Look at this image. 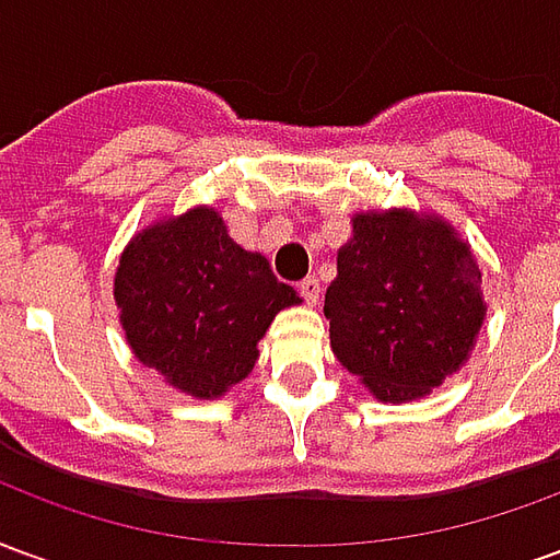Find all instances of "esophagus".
<instances>
[{
  "mask_svg": "<svg viewBox=\"0 0 560 560\" xmlns=\"http://www.w3.org/2000/svg\"><path fill=\"white\" fill-rule=\"evenodd\" d=\"M300 293H303V300L308 305L320 303V281L315 276H308V279L300 281Z\"/></svg>",
  "mask_w": 560,
  "mask_h": 560,
  "instance_id": "esophagus-1",
  "label": "esophagus"
}]
</instances>
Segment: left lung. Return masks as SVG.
Here are the masks:
<instances>
[{
	"label": "left lung",
	"instance_id": "1",
	"mask_svg": "<svg viewBox=\"0 0 560 560\" xmlns=\"http://www.w3.org/2000/svg\"><path fill=\"white\" fill-rule=\"evenodd\" d=\"M324 315L332 353L377 399H420L458 372L480 336V264L444 219L360 212Z\"/></svg>",
	"mask_w": 560,
	"mask_h": 560
}]
</instances>
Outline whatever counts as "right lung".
<instances>
[{
	"label": "right lung",
	"mask_w": 560,
	"mask_h": 560,
	"mask_svg": "<svg viewBox=\"0 0 560 560\" xmlns=\"http://www.w3.org/2000/svg\"><path fill=\"white\" fill-rule=\"evenodd\" d=\"M114 300L135 357L195 399L240 384L272 317L303 303L209 207L140 231L119 257Z\"/></svg>",
	"instance_id": "obj_1"
}]
</instances>
